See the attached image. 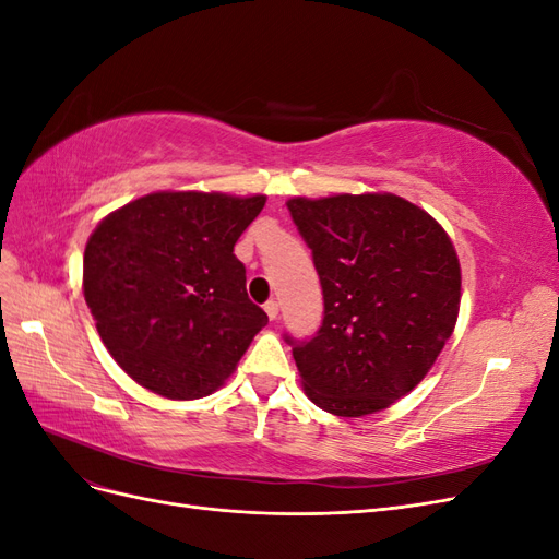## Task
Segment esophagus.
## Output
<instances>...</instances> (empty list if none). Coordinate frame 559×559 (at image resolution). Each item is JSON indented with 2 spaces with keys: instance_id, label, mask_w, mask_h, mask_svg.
Returning <instances> with one entry per match:
<instances>
[{
  "instance_id": "34e87169",
  "label": "esophagus",
  "mask_w": 559,
  "mask_h": 559,
  "mask_svg": "<svg viewBox=\"0 0 559 559\" xmlns=\"http://www.w3.org/2000/svg\"><path fill=\"white\" fill-rule=\"evenodd\" d=\"M263 310H265V314L270 317V319H277V314H280V302L275 300V298H270L265 306H263Z\"/></svg>"
}]
</instances>
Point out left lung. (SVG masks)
<instances>
[{
	"label": "left lung",
	"mask_w": 559,
	"mask_h": 559,
	"mask_svg": "<svg viewBox=\"0 0 559 559\" xmlns=\"http://www.w3.org/2000/svg\"><path fill=\"white\" fill-rule=\"evenodd\" d=\"M324 294L292 345L306 394L341 417L378 413L429 373L460 312L462 275L441 224L392 193L286 202Z\"/></svg>",
	"instance_id": "left-lung-1"
}]
</instances>
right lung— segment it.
I'll use <instances>...</instances> for the list:
<instances>
[{
	"instance_id": "add662e5",
	"label": "right lung",
	"mask_w": 559,
	"mask_h": 559,
	"mask_svg": "<svg viewBox=\"0 0 559 559\" xmlns=\"http://www.w3.org/2000/svg\"><path fill=\"white\" fill-rule=\"evenodd\" d=\"M265 195L163 191L99 224L83 253V296L126 373L167 399L212 394L267 314L247 296L235 242Z\"/></svg>"
}]
</instances>
